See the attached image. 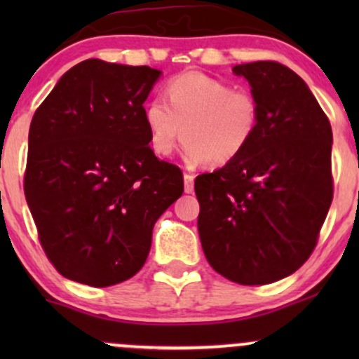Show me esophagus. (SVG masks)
Returning <instances> with one entry per match:
<instances>
[{"label":"esophagus","instance_id":"34e87169","mask_svg":"<svg viewBox=\"0 0 359 359\" xmlns=\"http://www.w3.org/2000/svg\"><path fill=\"white\" fill-rule=\"evenodd\" d=\"M184 189L187 194H191L194 191V175L192 174H184Z\"/></svg>","mask_w":359,"mask_h":359}]
</instances>
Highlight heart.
I'll list each match as a JSON object with an SVG mask.
<instances>
[{"label": "heart", "instance_id": "heart-1", "mask_svg": "<svg viewBox=\"0 0 359 359\" xmlns=\"http://www.w3.org/2000/svg\"><path fill=\"white\" fill-rule=\"evenodd\" d=\"M165 100L154 97L143 111L150 147L158 156L170 155L182 137V155L189 165L205 160L211 165H226L246 150L258 131L257 97L208 74L172 77L165 86Z\"/></svg>", "mask_w": 359, "mask_h": 359}]
</instances>
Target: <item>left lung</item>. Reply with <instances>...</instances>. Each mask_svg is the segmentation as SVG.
<instances>
[{
  "label": "left lung",
  "instance_id": "8db88e82",
  "mask_svg": "<svg viewBox=\"0 0 359 359\" xmlns=\"http://www.w3.org/2000/svg\"><path fill=\"white\" fill-rule=\"evenodd\" d=\"M259 102L246 150L196 179L201 245L217 273L265 285L299 270L332 203L331 123L307 84L273 60L234 65Z\"/></svg>",
  "mask_w": 359,
  "mask_h": 359
}]
</instances>
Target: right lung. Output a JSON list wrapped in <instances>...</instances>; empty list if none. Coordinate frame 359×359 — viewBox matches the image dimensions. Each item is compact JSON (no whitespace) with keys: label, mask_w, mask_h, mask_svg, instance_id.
I'll use <instances>...</instances> for the list:
<instances>
[{"label":"right lung","mask_w":359,"mask_h":359,"mask_svg":"<svg viewBox=\"0 0 359 359\" xmlns=\"http://www.w3.org/2000/svg\"><path fill=\"white\" fill-rule=\"evenodd\" d=\"M160 74L84 60L35 111L25 197L40 245L65 278L109 287L133 277L156 219L182 196V170L148 145L143 102Z\"/></svg>","instance_id":"1"}]
</instances>
